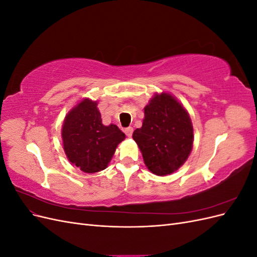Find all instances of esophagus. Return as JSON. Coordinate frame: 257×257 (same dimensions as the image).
Returning a JSON list of instances; mask_svg holds the SVG:
<instances>
[{
  "label": "esophagus",
  "instance_id": "obj_1",
  "mask_svg": "<svg viewBox=\"0 0 257 257\" xmlns=\"http://www.w3.org/2000/svg\"><path fill=\"white\" fill-rule=\"evenodd\" d=\"M124 133H125V135H126L127 137H131L132 134H133V127H132V126L125 127V128H124Z\"/></svg>",
  "mask_w": 257,
  "mask_h": 257
}]
</instances>
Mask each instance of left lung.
Returning a JSON list of instances; mask_svg holds the SVG:
<instances>
[{"label":"left lung","mask_w":257,"mask_h":257,"mask_svg":"<svg viewBox=\"0 0 257 257\" xmlns=\"http://www.w3.org/2000/svg\"><path fill=\"white\" fill-rule=\"evenodd\" d=\"M133 139L142 151L148 169L166 176L183 165L193 147V126L189 113L168 93L155 94L145 108L143 126Z\"/></svg>","instance_id":"left-lung-1"}]
</instances>
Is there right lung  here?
Returning a JSON list of instances; mask_svg holds the SVG:
<instances>
[{
  "label": "right lung",
  "mask_w": 257,
  "mask_h": 257,
  "mask_svg": "<svg viewBox=\"0 0 257 257\" xmlns=\"http://www.w3.org/2000/svg\"><path fill=\"white\" fill-rule=\"evenodd\" d=\"M64 151L68 161L88 174L107 167L124 135L114 125H104L97 103L83 99L68 112L62 127Z\"/></svg>",
  "instance_id": "obj_1"
}]
</instances>
